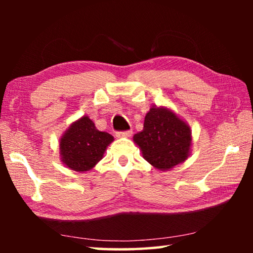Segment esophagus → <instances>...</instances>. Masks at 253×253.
<instances>
[{
    "label": "esophagus",
    "instance_id": "34e87169",
    "mask_svg": "<svg viewBox=\"0 0 253 253\" xmlns=\"http://www.w3.org/2000/svg\"><path fill=\"white\" fill-rule=\"evenodd\" d=\"M131 134H132L131 130L118 131V132H116V137H118V138H127V137H130Z\"/></svg>",
    "mask_w": 253,
    "mask_h": 253
}]
</instances>
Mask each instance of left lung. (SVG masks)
Segmentation results:
<instances>
[{"instance_id":"1","label":"left lung","mask_w":253,"mask_h":253,"mask_svg":"<svg viewBox=\"0 0 253 253\" xmlns=\"http://www.w3.org/2000/svg\"><path fill=\"white\" fill-rule=\"evenodd\" d=\"M145 161L158 170H169L192 153L188 124L166 106H153L145 116L144 129L132 137Z\"/></svg>"}]
</instances>
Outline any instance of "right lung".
<instances>
[{"label": "right lung", "instance_id": "right-lung-1", "mask_svg": "<svg viewBox=\"0 0 253 253\" xmlns=\"http://www.w3.org/2000/svg\"><path fill=\"white\" fill-rule=\"evenodd\" d=\"M114 137L98 130L87 115L77 119L59 140L60 161L75 172H87L99 163Z\"/></svg>", "mask_w": 253, "mask_h": 253}]
</instances>
